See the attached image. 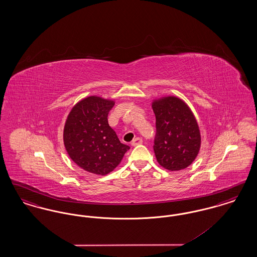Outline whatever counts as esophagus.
Masks as SVG:
<instances>
[{
    "instance_id": "1",
    "label": "esophagus",
    "mask_w": 257,
    "mask_h": 257,
    "mask_svg": "<svg viewBox=\"0 0 257 257\" xmlns=\"http://www.w3.org/2000/svg\"><path fill=\"white\" fill-rule=\"evenodd\" d=\"M142 144H143V140H142L141 138H135L134 140L132 141V143H131V145H132L133 147L140 146V145H142Z\"/></svg>"
}]
</instances>
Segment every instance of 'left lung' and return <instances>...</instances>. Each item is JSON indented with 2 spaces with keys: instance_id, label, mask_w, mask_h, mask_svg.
Here are the masks:
<instances>
[{
  "instance_id": "1",
  "label": "left lung",
  "mask_w": 257,
  "mask_h": 257,
  "mask_svg": "<svg viewBox=\"0 0 257 257\" xmlns=\"http://www.w3.org/2000/svg\"><path fill=\"white\" fill-rule=\"evenodd\" d=\"M152 109L156 116L153 148L157 162L168 171L188 168L201 145L195 114L182 99L172 95L154 99Z\"/></svg>"
}]
</instances>
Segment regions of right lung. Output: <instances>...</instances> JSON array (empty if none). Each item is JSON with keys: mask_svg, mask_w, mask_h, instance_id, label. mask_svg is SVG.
I'll return each instance as SVG.
<instances>
[{"mask_svg": "<svg viewBox=\"0 0 257 257\" xmlns=\"http://www.w3.org/2000/svg\"><path fill=\"white\" fill-rule=\"evenodd\" d=\"M113 105V100L90 95L76 103L65 120L63 144L67 154L77 166L93 174L110 173L130 149L108 122Z\"/></svg>", "mask_w": 257, "mask_h": 257, "instance_id": "right-lung-1", "label": "right lung"}]
</instances>
